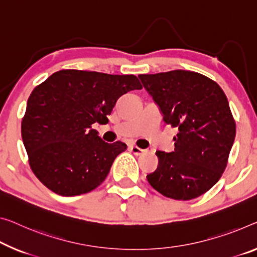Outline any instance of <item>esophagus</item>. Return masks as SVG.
I'll list each match as a JSON object with an SVG mask.
<instances>
[{"label": "esophagus", "mask_w": 257, "mask_h": 257, "mask_svg": "<svg viewBox=\"0 0 257 257\" xmlns=\"http://www.w3.org/2000/svg\"><path fill=\"white\" fill-rule=\"evenodd\" d=\"M130 151H131L134 154V155H137V156H140L144 153H146V149L139 148V147H138V146H134V145L130 146Z\"/></svg>", "instance_id": "34e87169"}]
</instances>
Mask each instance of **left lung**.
I'll list each match as a JSON object with an SVG mask.
<instances>
[{"mask_svg": "<svg viewBox=\"0 0 257 257\" xmlns=\"http://www.w3.org/2000/svg\"><path fill=\"white\" fill-rule=\"evenodd\" d=\"M139 78L163 120L178 130L175 151L156 152L159 167L147 176L148 183L170 199L204 194L222 177L234 142L235 121L226 95L214 80L192 71Z\"/></svg>", "mask_w": 257, "mask_h": 257, "instance_id": "left-lung-1", "label": "left lung"}]
</instances>
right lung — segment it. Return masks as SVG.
Returning a JSON list of instances; mask_svg holds the SVG:
<instances>
[{"instance_id": "add662e5", "label": "right lung", "mask_w": 257, "mask_h": 257, "mask_svg": "<svg viewBox=\"0 0 257 257\" xmlns=\"http://www.w3.org/2000/svg\"><path fill=\"white\" fill-rule=\"evenodd\" d=\"M141 88L133 74L81 70L57 71L37 86L22 120L23 142L37 178L62 196L100 186L127 146L104 142L92 125L108 120L121 95Z\"/></svg>"}]
</instances>
